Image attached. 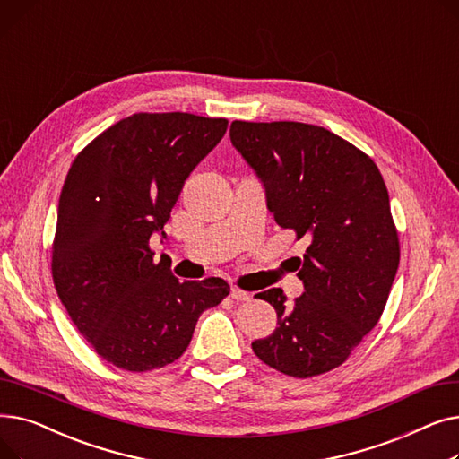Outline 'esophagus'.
I'll use <instances>...</instances> for the list:
<instances>
[{"label":"esophagus","mask_w":459,"mask_h":459,"mask_svg":"<svg viewBox=\"0 0 459 459\" xmlns=\"http://www.w3.org/2000/svg\"><path fill=\"white\" fill-rule=\"evenodd\" d=\"M230 298H232L236 303H244V301H249V299H251V294H249V292H244V290H239V288H232V290H230Z\"/></svg>","instance_id":"obj_1"}]
</instances>
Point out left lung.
<instances>
[{"mask_svg": "<svg viewBox=\"0 0 459 459\" xmlns=\"http://www.w3.org/2000/svg\"><path fill=\"white\" fill-rule=\"evenodd\" d=\"M230 141L277 225L308 244L294 303L281 288L255 296L277 310V327L253 351L286 376L329 372L374 329L396 277L400 246L383 177L365 152L315 125L234 120Z\"/></svg>", "mask_w": 459, "mask_h": 459, "instance_id": "8db88e82", "label": "left lung"}]
</instances>
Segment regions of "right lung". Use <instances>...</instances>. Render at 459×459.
<instances>
[{"label":"right lung","mask_w":459,"mask_h":459,"mask_svg":"<svg viewBox=\"0 0 459 459\" xmlns=\"http://www.w3.org/2000/svg\"><path fill=\"white\" fill-rule=\"evenodd\" d=\"M227 118L135 113L76 156L61 189L52 275L83 339L108 363L147 372L177 360L223 279L180 282L149 247Z\"/></svg>","instance_id":"obj_1"}]
</instances>
